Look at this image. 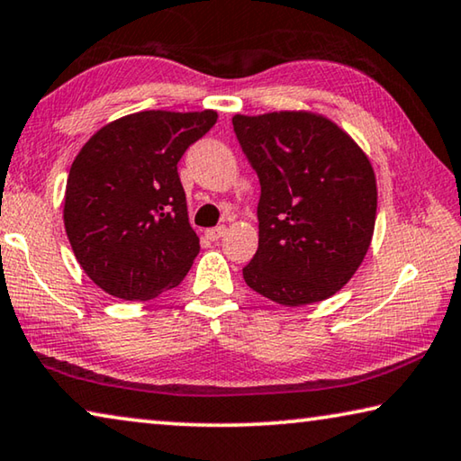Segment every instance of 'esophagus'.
<instances>
[{
    "mask_svg": "<svg viewBox=\"0 0 461 461\" xmlns=\"http://www.w3.org/2000/svg\"><path fill=\"white\" fill-rule=\"evenodd\" d=\"M225 231H228V228H225V225H217V228H211V230H207V238L209 240H219V238H223L225 236Z\"/></svg>",
    "mask_w": 461,
    "mask_h": 461,
    "instance_id": "34e87169",
    "label": "esophagus"
}]
</instances>
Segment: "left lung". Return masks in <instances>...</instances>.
Here are the masks:
<instances>
[{"label":"left lung","instance_id":"8db88e82","mask_svg":"<svg viewBox=\"0 0 461 461\" xmlns=\"http://www.w3.org/2000/svg\"><path fill=\"white\" fill-rule=\"evenodd\" d=\"M233 131L260 182L258 250L244 281L281 305L322 302L369 250L377 186L345 131L313 113L236 114Z\"/></svg>","mask_w":461,"mask_h":461}]
</instances>
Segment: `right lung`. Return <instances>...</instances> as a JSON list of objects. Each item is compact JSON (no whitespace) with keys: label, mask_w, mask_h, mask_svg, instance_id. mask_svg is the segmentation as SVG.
<instances>
[{"label":"right lung","mask_w":461,"mask_h":461,"mask_svg":"<svg viewBox=\"0 0 461 461\" xmlns=\"http://www.w3.org/2000/svg\"><path fill=\"white\" fill-rule=\"evenodd\" d=\"M217 113L143 111L102 127L73 159L63 221L86 275L114 297L148 302L185 279L201 250L178 162Z\"/></svg>","instance_id":"right-lung-1"}]
</instances>
